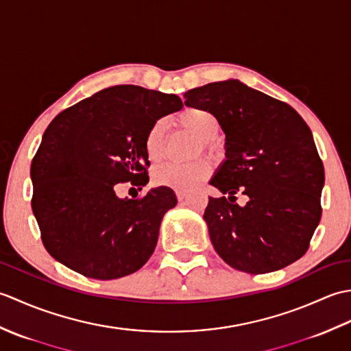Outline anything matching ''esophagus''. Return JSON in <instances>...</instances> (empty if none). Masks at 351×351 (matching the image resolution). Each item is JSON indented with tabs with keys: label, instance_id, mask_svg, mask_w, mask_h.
I'll return each instance as SVG.
<instances>
[{
	"label": "esophagus",
	"instance_id": "34e87169",
	"mask_svg": "<svg viewBox=\"0 0 351 351\" xmlns=\"http://www.w3.org/2000/svg\"><path fill=\"white\" fill-rule=\"evenodd\" d=\"M176 197H178V200H180V202H182V200L187 197V191H182V190H178L176 191Z\"/></svg>",
	"mask_w": 351,
	"mask_h": 351
}]
</instances>
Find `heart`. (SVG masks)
I'll use <instances>...</instances> for the list:
<instances>
[{"mask_svg": "<svg viewBox=\"0 0 351 351\" xmlns=\"http://www.w3.org/2000/svg\"><path fill=\"white\" fill-rule=\"evenodd\" d=\"M178 122L182 128L200 140V145L210 154L217 152V145L214 138L220 134V122L211 111L205 108H185L178 114ZM166 146V123L156 121L147 130L145 136V152L149 161H158L164 155ZM211 173V162L205 158H199L191 162H162L152 170V181L160 187L173 190H190L191 187Z\"/></svg>", "mask_w": 351, "mask_h": 351, "instance_id": "obj_1", "label": "heart"}]
</instances>
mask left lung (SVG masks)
I'll use <instances>...</instances> for the list:
<instances>
[{"instance_id": "left-lung-1", "label": "left lung", "mask_w": 351, "mask_h": 351, "mask_svg": "<svg viewBox=\"0 0 351 351\" xmlns=\"http://www.w3.org/2000/svg\"><path fill=\"white\" fill-rule=\"evenodd\" d=\"M185 106L205 108L226 134V156L211 185L204 219L215 252L250 274L280 270L308 252L322 219L324 166L306 122L287 102L237 80L184 93ZM237 192L248 204H234Z\"/></svg>"}]
</instances>
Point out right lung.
<instances>
[{
	"label": "right lung",
	"instance_id": "right-lung-1",
	"mask_svg": "<svg viewBox=\"0 0 351 351\" xmlns=\"http://www.w3.org/2000/svg\"><path fill=\"white\" fill-rule=\"evenodd\" d=\"M181 108L180 96L123 84L54 117L32 162V208L52 258L99 280L123 278L147 263L162 215L178 204L175 193L158 187L119 199L116 189L145 187L146 132Z\"/></svg>",
	"mask_w": 351,
	"mask_h": 351
}]
</instances>
